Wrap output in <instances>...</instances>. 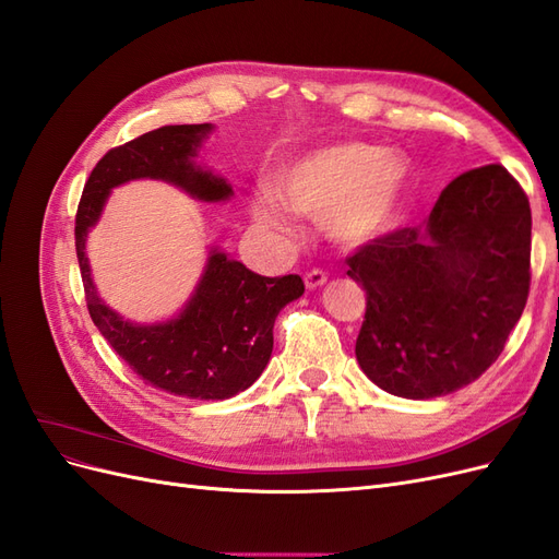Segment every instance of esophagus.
Wrapping results in <instances>:
<instances>
[{"label":"esophagus","mask_w":559,"mask_h":559,"mask_svg":"<svg viewBox=\"0 0 559 559\" xmlns=\"http://www.w3.org/2000/svg\"><path fill=\"white\" fill-rule=\"evenodd\" d=\"M324 282H326L324 270L312 267V270H308V273H306V286H308V289H317V286H321Z\"/></svg>","instance_id":"34e87169"}]
</instances>
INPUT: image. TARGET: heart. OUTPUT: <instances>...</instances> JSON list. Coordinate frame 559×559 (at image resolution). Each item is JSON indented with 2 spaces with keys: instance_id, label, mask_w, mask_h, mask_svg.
Returning a JSON list of instances; mask_svg holds the SVG:
<instances>
[{
  "instance_id": "obj_1",
  "label": "heart",
  "mask_w": 559,
  "mask_h": 559,
  "mask_svg": "<svg viewBox=\"0 0 559 559\" xmlns=\"http://www.w3.org/2000/svg\"><path fill=\"white\" fill-rule=\"evenodd\" d=\"M411 170L403 158L364 142L321 148L292 165L280 179L286 207L324 222L335 242L357 247L373 240L394 222ZM257 222L286 230L280 200L263 193L253 202Z\"/></svg>"
}]
</instances>
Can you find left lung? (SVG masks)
Wrapping results in <instances>:
<instances>
[{
  "mask_svg": "<svg viewBox=\"0 0 559 559\" xmlns=\"http://www.w3.org/2000/svg\"><path fill=\"white\" fill-rule=\"evenodd\" d=\"M532 210L503 165L452 179L425 222L361 245L347 275L366 289L364 373L403 399L478 380L527 306Z\"/></svg>",
  "mask_w": 559,
  "mask_h": 559,
  "instance_id": "obj_1",
  "label": "left lung"
}]
</instances>
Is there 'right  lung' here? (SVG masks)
Segmentation results:
<instances>
[{
    "mask_svg": "<svg viewBox=\"0 0 559 559\" xmlns=\"http://www.w3.org/2000/svg\"><path fill=\"white\" fill-rule=\"evenodd\" d=\"M210 123L163 126L123 146L109 148L93 167L76 210V259L91 319L107 343L146 384L167 394L222 401L257 382L273 354L275 317L306 292L298 275L263 277L240 261L212 251L189 306L177 319L138 326L109 310L91 280L86 235L99 218L109 191L130 179H163L198 200L233 195L226 179L193 163Z\"/></svg>",
    "mask_w": 559,
    "mask_h": 559,
    "instance_id": "right-lung-1",
    "label": "right lung"
}]
</instances>
